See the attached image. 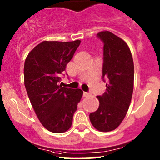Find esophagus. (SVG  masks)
<instances>
[{"label":"esophagus","mask_w":160,"mask_h":160,"mask_svg":"<svg viewBox=\"0 0 160 160\" xmlns=\"http://www.w3.org/2000/svg\"><path fill=\"white\" fill-rule=\"evenodd\" d=\"M90 94L89 92H83V96L84 97H88V96H90Z\"/></svg>","instance_id":"34e87169"}]
</instances>
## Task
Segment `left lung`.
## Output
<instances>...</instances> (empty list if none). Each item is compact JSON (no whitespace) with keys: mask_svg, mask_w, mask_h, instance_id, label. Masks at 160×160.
Wrapping results in <instances>:
<instances>
[{"mask_svg":"<svg viewBox=\"0 0 160 160\" xmlns=\"http://www.w3.org/2000/svg\"><path fill=\"white\" fill-rule=\"evenodd\" d=\"M103 42L102 78L106 92L97 96L99 107L90 114V120L103 132L116 129L125 118L134 88V62L128 44L109 31L98 32Z\"/></svg>","mask_w":160,"mask_h":160,"instance_id":"obj_1","label":"left lung"}]
</instances>
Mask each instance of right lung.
I'll return each mask as SVG.
<instances>
[{
  "mask_svg": "<svg viewBox=\"0 0 160 160\" xmlns=\"http://www.w3.org/2000/svg\"><path fill=\"white\" fill-rule=\"evenodd\" d=\"M81 43L41 42L29 52L24 66V82L38 119L48 131L63 133L72 125L83 91L63 87L59 82L66 65Z\"/></svg>",
  "mask_w": 160,
  "mask_h": 160,
  "instance_id": "1",
  "label": "right lung"
}]
</instances>
